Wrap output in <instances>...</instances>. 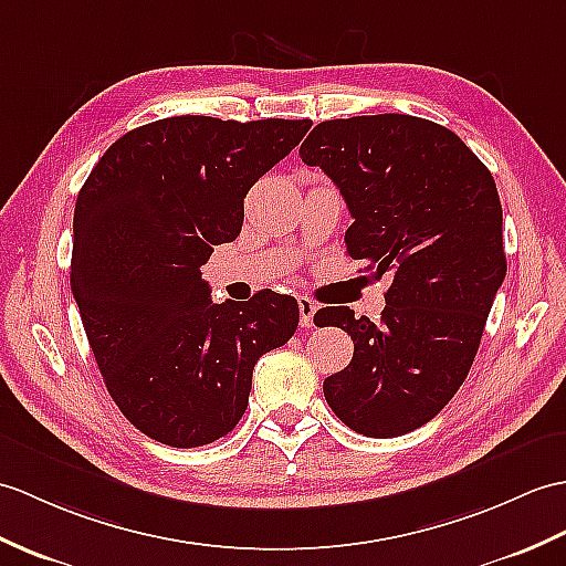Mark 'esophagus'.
Wrapping results in <instances>:
<instances>
[{"label": "esophagus", "instance_id": "34e87169", "mask_svg": "<svg viewBox=\"0 0 566 566\" xmlns=\"http://www.w3.org/2000/svg\"><path fill=\"white\" fill-rule=\"evenodd\" d=\"M318 311L315 301H311L308 296H298V318H301V327H313V315Z\"/></svg>", "mask_w": 566, "mask_h": 566}]
</instances>
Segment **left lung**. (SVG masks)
<instances>
[{
    "label": "left lung",
    "mask_w": 566,
    "mask_h": 566,
    "mask_svg": "<svg viewBox=\"0 0 566 566\" xmlns=\"http://www.w3.org/2000/svg\"><path fill=\"white\" fill-rule=\"evenodd\" d=\"M298 154L345 197L347 255L392 277L378 323L315 313L354 339L325 400L364 437H400L437 417L475 361L506 274L494 178L451 129L400 113L325 120Z\"/></svg>",
    "instance_id": "8db88e82"
}]
</instances>
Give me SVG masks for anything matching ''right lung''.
Instances as JSON below:
<instances>
[{"mask_svg": "<svg viewBox=\"0 0 566 566\" xmlns=\"http://www.w3.org/2000/svg\"><path fill=\"white\" fill-rule=\"evenodd\" d=\"M311 120L176 115L123 135L74 207L72 294L103 384L149 439L195 449L239 424L255 361L296 333L294 296L209 298L200 268Z\"/></svg>", "mask_w": 566, "mask_h": 566, "instance_id": "1", "label": "right lung"}]
</instances>
